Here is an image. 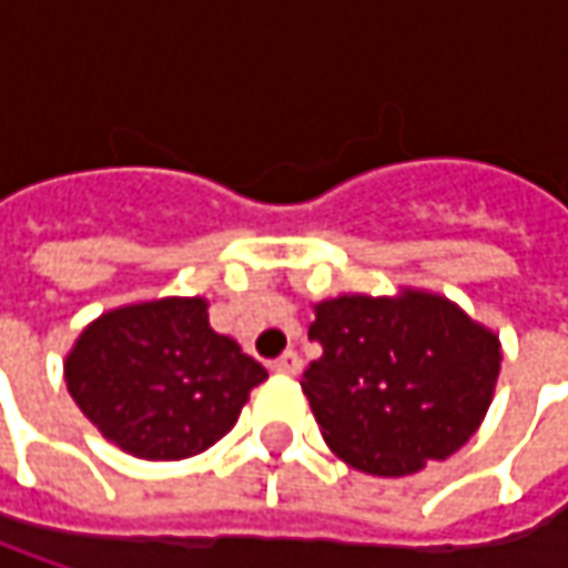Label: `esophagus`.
<instances>
[{
  "instance_id": "obj_1",
  "label": "esophagus",
  "mask_w": 568,
  "mask_h": 568,
  "mask_svg": "<svg viewBox=\"0 0 568 568\" xmlns=\"http://www.w3.org/2000/svg\"><path fill=\"white\" fill-rule=\"evenodd\" d=\"M272 369L274 373H281V376H296V373L303 369V361H300V354L287 351V354H281V357L272 363Z\"/></svg>"
}]
</instances>
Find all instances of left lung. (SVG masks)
Here are the masks:
<instances>
[{
	"label": "left lung",
	"mask_w": 568,
	"mask_h": 568,
	"mask_svg": "<svg viewBox=\"0 0 568 568\" xmlns=\"http://www.w3.org/2000/svg\"><path fill=\"white\" fill-rule=\"evenodd\" d=\"M322 357L303 373L322 439L373 477L417 474L468 443L490 410L503 344L448 296L341 294L313 306Z\"/></svg>",
	"instance_id": "obj_1"
}]
</instances>
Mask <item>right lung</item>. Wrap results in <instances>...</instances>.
I'll return each instance as SVG.
<instances>
[{
	"label": "right lung",
	"instance_id": "obj_1",
	"mask_svg": "<svg viewBox=\"0 0 568 568\" xmlns=\"http://www.w3.org/2000/svg\"><path fill=\"white\" fill-rule=\"evenodd\" d=\"M65 385L100 436L144 462H180L224 439L268 379L207 322L205 296L125 303L81 328Z\"/></svg>",
	"mask_w": 568,
	"mask_h": 568
}]
</instances>
